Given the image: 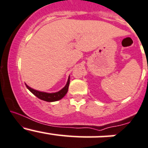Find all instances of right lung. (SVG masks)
<instances>
[{
  "mask_svg": "<svg viewBox=\"0 0 148 148\" xmlns=\"http://www.w3.org/2000/svg\"><path fill=\"white\" fill-rule=\"evenodd\" d=\"M70 84V77H68V82H67L66 85H65V87L62 89H61L60 91L56 92V93H46V92H42L39 91V90H34V89L32 88L29 87V86L26 84V88L33 93L34 96H36V97L39 98L41 100L45 101L48 102H52V101H56L60 100L61 99L64 97L65 96V94L67 93L68 90V87H69Z\"/></svg>",
  "mask_w": 148,
  "mask_h": 148,
  "instance_id": "obj_1",
  "label": "right lung"
}]
</instances>
